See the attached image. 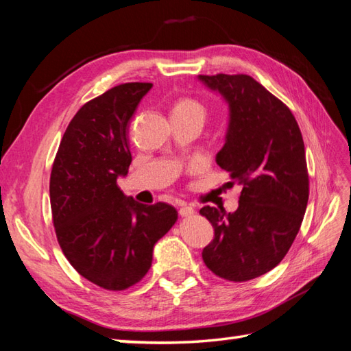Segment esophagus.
Returning a JSON list of instances; mask_svg holds the SVG:
<instances>
[{"label":"esophagus","instance_id":"34e87169","mask_svg":"<svg viewBox=\"0 0 351 351\" xmlns=\"http://www.w3.org/2000/svg\"><path fill=\"white\" fill-rule=\"evenodd\" d=\"M195 213V210H193L191 206H188V204H183L180 208H178V215L180 216H183V217H186V216H191V215H193Z\"/></svg>","mask_w":351,"mask_h":351}]
</instances>
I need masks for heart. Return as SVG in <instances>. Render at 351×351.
Instances as JSON below:
<instances>
[{
	"label": "heart",
	"instance_id": "b5f03b06",
	"mask_svg": "<svg viewBox=\"0 0 351 351\" xmlns=\"http://www.w3.org/2000/svg\"><path fill=\"white\" fill-rule=\"evenodd\" d=\"M173 114H183V115L197 117V119H199L202 123H204L206 115H207V108L204 106V104H201L199 100H197V99L183 97L176 104Z\"/></svg>",
	"mask_w": 351,
	"mask_h": 351
}]
</instances>
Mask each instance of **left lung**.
<instances>
[{
  "instance_id": "left-lung-1",
  "label": "left lung",
  "mask_w": 351,
  "mask_h": 351,
  "mask_svg": "<svg viewBox=\"0 0 351 351\" xmlns=\"http://www.w3.org/2000/svg\"><path fill=\"white\" fill-rule=\"evenodd\" d=\"M230 106L225 144L216 162L241 186L234 213L199 210L215 230L202 260L216 276L245 282L276 267L305 215L309 177L299 124L284 102L249 75H199Z\"/></svg>"
}]
</instances>
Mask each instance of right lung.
I'll use <instances>...</instances> for the list:
<instances>
[{
    "label": "right lung",
    "instance_id": "right-lung-1",
    "mask_svg": "<svg viewBox=\"0 0 351 351\" xmlns=\"http://www.w3.org/2000/svg\"><path fill=\"white\" fill-rule=\"evenodd\" d=\"M150 82H128L85 104L69 123L49 182L52 222L73 269L105 290L135 285L152 267L153 247L177 210L145 206L117 184L132 162L129 123Z\"/></svg>",
    "mask_w": 351,
    "mask_h": 351
}]
</instances>
